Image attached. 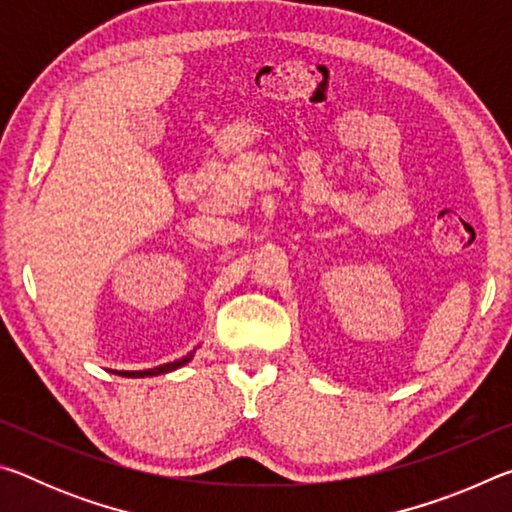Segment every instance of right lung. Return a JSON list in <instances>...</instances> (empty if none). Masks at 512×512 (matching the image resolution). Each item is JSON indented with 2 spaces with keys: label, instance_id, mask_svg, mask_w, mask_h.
<instances>
[{
  "label": "right lung",
  "instance_id": "right-lung-1",
  "mask_svg": "<svg viewBox=\"0 0 512 512\" xmlns=\"http://www.w3.org/2000/svg\"><path fill=\"white\" fill-rule=\"evenodd\" d=\"M192 359V354H187L185 359H178V361H173V363H164V366H158V368H151V370H133V372H119V375H124V377H153V375H162V372H171V370H176V368H180V366H185V363Z\"/></svg>",
  "mask_w": 512,
  "mask_h": 512
}]
</instances>
